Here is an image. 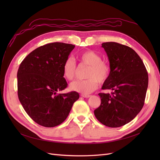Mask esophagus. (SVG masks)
<instances>
[{
	"mask_svg": "<svg viewBox=\"0 0 160 160\" xmlns=\"http://www.w3.org/2000/svg\"><path fill=\"white\" fill-rule=\"evenodd\" d=\"M81 96L83 97V98H89V97H91L90 95H86V94H81Z\"/></svg>",
	"mask_w": 160,
	"mask_h": 160,
	"instance_id": "34e87169",
	"label": "esophagus"
}]
</instances>
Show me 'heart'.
<instances>
[{
	"label": "heart",
	"mask_w": 160,
	"mask_h": 160,
	"mask_svg": "<svg viewBox=\"0 0 160 160\" xmlns=\"http://www.w3.org/2000/svg\"><path fill=\"white\" fill-rule=\"evenodd\" d=\"M79 60L82 63L90 66L87 77L85 80H75L69 85L71 91L79 92L83 94H89L98 88V81L103 83L108 79L110 74L109 66L102 61L98 53L93 51H86L79 55ZM77 71L75 61L69 57L62 65V76L68 81L74 78Z\"/></svg>",
	"instance_id": "b5f03b06"
}]
</instances>
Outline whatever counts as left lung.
Wrapping results in <instances>:
<instances>
[{
    "mask_svg": "<svg viewBox=\"0 0 160 160\" xmlns=\"http://www.w3.org/2000/svg\"><path fill=\"white\" fill-rule=\"evenodd\" d=\"M107 53L110 74L100 93L101 105L94 111L99 122L109 128H119L133 120L144 105L148 74L141 58L132 48L115 42L102 43Z\"/></svg>",
    "mask_w": 160,
    "mask_h": 160,
    "instance_id": "1",
    "label": "left lung"
}]
</instances>
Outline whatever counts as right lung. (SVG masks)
<instances>
[{
    "label": "right lung",
    "instance_id": "1",
    "mask_svg": "<svg viewBox=\"0 0 160 160\" xmlns=\"http://www.w3.org/2000/svg\"><path fill=\"white\" fill-rule=\"evenodd\" d=\"M74 48L64 42L49 43L32 51L19 66V101L29 117L42 126L52 128L62 123L79 98L76 91L57 93L67 86L62 65Z\"/></svg>",
    "mask_w": 160,
    "mask_h": 160
}]
</instances>
